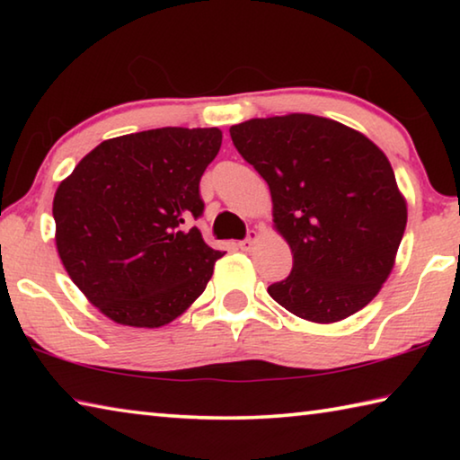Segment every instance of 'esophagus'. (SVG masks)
<instances>
[{
    "label": "esophagus",
    "mask_w": 460,
    "mask_h": 460,
    "mask_svg": "<svg viewBox=\"0 0 460 460\" xmlns=\"http://www.w3.org/2000/svg\"><path fill=\"white\" fill-rule=\"evenodd\" d=\"M255 241H258V233L252 231V233H249V237H247V239L239 241V245H237V247L241 249V252H252L253 245H255Z\"/></svg>",
    "instance_id": "1"
}]
</instances>
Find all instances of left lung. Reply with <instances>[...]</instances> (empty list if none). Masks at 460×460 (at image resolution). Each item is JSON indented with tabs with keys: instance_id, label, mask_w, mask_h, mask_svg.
Here are the masks:
<instances>
[{
	"instance_id": "1",
	"label": "left lung",
	"mask_w": 460,
	"mask_h": 460,
	"mask_svg": "<svg viewBox=\"0 0 460 460\" xmlns=\"http://www.w3.org/2000/svg\"><path fill=\"white\" fill-rule=\"evenodd\" d=\"M233 144L270 186L274 227L292 249L271 298L310 323H339L376 298L406 231L392 164L357 129L310 113L249 119Z\"/></svg>"
}]
</instances>
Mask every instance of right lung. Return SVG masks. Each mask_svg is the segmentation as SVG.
I'll use <instances>...</instances> for the list:
<instances>
[{"instance_id":"obj_1","label":"right lung","mask_w":460,"mask_h":460,"mask_svg":"<svg viewBox=\"0 0 460 460\" xmlns=\"http://www.w3.org/2000/svg\"><path fill=\"white\" fill-rule=\"evenodd\" d=\"M217 128H160L101 142L52 202L60 261L113 323L158 329L205 292L223 252L184 221L202 215L200 176Z\"/></svg>"}]
</instances>
